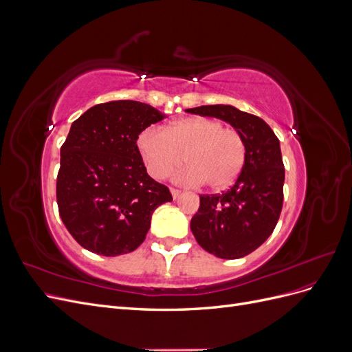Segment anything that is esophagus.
Masks as SVG:
<instances>
[{
  "mask_svg": "<svg viewBox=\"0 0 352 352\" xmlns=\"http://www.w3.org/2000/svg\"><path fill=\"white\" fill-rule=\"evenodd\" d=\"M180 192H182V190L180 189H176V188H172V195H173V198L176 199V198H179L180 197Z\"/></svg>",
  "mask_w": 352,
  "mask_h": 352,
  "instance_id": "1",
  "label": "esophagus"
}]
</instances>
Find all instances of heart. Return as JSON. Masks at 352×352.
Wrapping results in <instances>:
<instances>
[{"mask_svg":"<svg viewBox=\"0 0 352 352\" xmlns=\"http://www.w3.org/2000/svg\"><path fill=\"white\" fill-rule=\"evenodd\" d=\"M148 173L166 179L184 162L177 173L188 185L207 184L211 189L229 186L242 172L247 158L243 136L233 127L210 117H188L167 124L163 132L154 127L144 129L136 140Z\"/></svg>","mask_w":352,"mask_h":352,"instance_id":"heart-1","label":"heart"}]
</instances>
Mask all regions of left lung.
<instances>
[{
	"label": "left lung",
	"instance_id": "left-lung-1",
	"mask_svg": "<svg viewBox=\"0 0 352 352\" xmlns=\"http://www.w3.org/2000/svg\"><path fill=\"white\" fill-rule=\"evenodd\" d=\"M186 111L225 120L243 136L247 158L235 185L226 192L199 195L190 230L201 247L219 258L245 257L272 235L282 211L285 167L278 136L260 117L232 105Z\"/></svg>",
	"mask_w": 352,
	"mask_h": 352
}]
</instances>
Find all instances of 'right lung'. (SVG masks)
<instances>
[{
	"mask_svg": "<svg viewBox=\"0 0 352 352\" xmlns=\"http://www.w3.org/2000/svg\"><path fill=\"white\" fill-rule=\"evenodd\" d=\"M164 119L151 105L120 100L97 104L72 123L60 150L57 204L70 235L105 257L135 251L157 207L173 199L155 182L136 140Z\"/></svg>",
	"mask_w": 352,
	"mask_h": 352,
	"instance_id": "add662e5",
	"label": "right lung"
}]
</instances>
